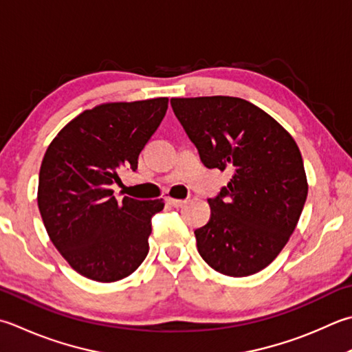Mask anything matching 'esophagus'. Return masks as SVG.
Instances as JSON below:
<instances>
[{"mask_svg": "<svg viewBox=\"0 0 352 352\" xmlns=\"http://www.w3.org/2000/svg\"><path fill=\"white\" fill-rule=\"evenodd\" d=\"M168 203L170 204V206H174V208H182V206H184L186 203V199H175V198H168Z\"/></svg>", "mask_w": 352, "mask_h": 352, "instance_id": "obj_1", "label": "esophagus"}]
</instances>
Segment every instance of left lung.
<instances>
[{
    "mask_svg": "<svg viewBox=\"0 0 352 352\" xmlns=\"http://www.w3.org/2000/svg\"><path fill=\"white\" fill-rule=\"evenodd\" d=\"M170 105L206 168L233 175L209 199L197 249L213 270L250 276L273 263L304 209L308 183L287 129L253 103L230 96L174 98Z\"/></svg>",
    "mask_w": 352,
    "mask_h": 352,
    "instance_id": "left-lung-1",
    "label": "left lung"
}]
</instances>
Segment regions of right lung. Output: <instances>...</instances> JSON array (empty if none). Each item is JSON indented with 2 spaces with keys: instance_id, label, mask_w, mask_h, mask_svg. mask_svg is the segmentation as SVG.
<instances>
[{
  "instance_id": "add662e5",
  "label": "right lung",
  "mask_w": 352,
  "mask_h": 352,
  "mask_svg": "<svg viewBox=\"0 0 352 352\" xmlns=\"http://www.w3.org/2000/svg\"><path fill=\"white\" fill-rule=\"evenodd\" d=\"M168 100L102 103L74 117L48 144L38 208L52 243L82 276L120 280L146 258L151 218L163 210V199H116L111 184L120 182L119 169H137Z\"/></svg>"
}]
</instances>
